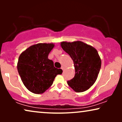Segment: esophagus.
Listing matches in <instances>:
<instances>
[{
  "instance_id": "34e87169",
  "label": "esophagus",
  "mask_w": 122,
  "mask_h": 122,
  "mask_svg": "<svg viewBox=\"0 0 122 122\" xmlns=\"http://www.w3.org/2000/svg\"><path fill=\"white\" fill-rule=\"evenodd\" d=\"M61 69H62L63 71V70H64V69H65V66H61Z\"/></svg>"
}]
</instances>
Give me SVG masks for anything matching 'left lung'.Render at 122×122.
<instances>
[{
	"mask_svg": "<svg viewBox=\"0 0 122 122\" xmlns=\"http://www.w3.org/2000/svg\"><path fill=\"white\" fill-rule=\"evenodd\" d=\"M62 49L69 55L74 63V77L67 81L76 92L89 89L96 82L101 67V59L96 48L81 41H62Z\"/></svg>",
	"mask_w": 122,
	"mask_h": 122,
	"instance_id": "left-lung-1",
	"label": "left lung"
}]
</instances>
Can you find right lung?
Masks as SVG:
<instances>
[{
	"label": "right lung",
	"instance_id": "add662e5",
	"mask_svg": "<svg viewBox=\"0 0 122 122\" xmlns=\"http://www.w3.org/2000/svg\"><path fill=\"white\" fill-rule=\"evenodd\" d=\"M53 43H38L29 46L20 55L17 69L21 81L30 92L42 94L52 85L56 76L63 71L54 66L48 55Z\"/></svg>",
	"mask_w": 122,
	"mask_h": 122
}]
</instances>
